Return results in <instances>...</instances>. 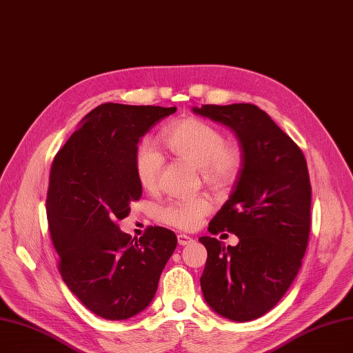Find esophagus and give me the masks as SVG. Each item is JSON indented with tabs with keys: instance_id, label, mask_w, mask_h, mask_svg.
Wrapping results in <instances>:
<instances>
[{
	"instance_id": "esophagus-1",
	"label": "esophagus",
	"mask_w": 353,
	"mask_h": 353,
	"mask_svg": "<svg viewBox=\"0 0 353 353\" xmlns=\"http://www.w3.org/2000/svg\"><path fill=\"white\" fill-rule=\"evenodd\" d=\"M177 242H179V245H181V247H185V245H189L193 242V238L180 234V235H177Z\"/></svg>"
}]
</instances>
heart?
Here are the masks:
<instances>
[{
	"instance_id": "obj_1",
	"label": "heart",
	"mask_w": 353,
	"mask_h": 353,
	"mask_svg": "<svg viewBox=\"0 0 353 353\" xmlns=\"http://www.w3.org/2000/svg\"><path fill=\"white\" fill-rule=\"evenodd\" d=\"M163 141L173 154L199 168L202 180L213 190H226L239 177L245 163L242 145L235 140H225L223 132L197 118H186L168 125L163 131ZM164 159L150 141H143L135 151V174L140 186L154 190L159 185ZM212 210L206 196L174 199L157 209L161 222L190 231L201 225Z\"/></svg>"
}]
</instances>
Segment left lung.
Here are the masks:
<instances>
[{
	"label": "left lung",
	"instance_id": "obj_1",
	"mask_svg": "<svg viewBox=\"0 0 353 353\" xmlns=\"http://www.w3.org/2000/svg\"><path fill=\"white\" fill-rule=\"evenodd\" d=\"M194 114L231 128L245 152L231 196L208 231L239 238L231 247L199 238L208 251L201 287L206 303L234 321L270 312L294 281L310 234L312 186L303 151L252 103L202 105Z\"/></svg>",
	"mask_w": 353,
	"mask_h": 353
}]
</instances>
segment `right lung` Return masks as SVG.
I'll list each match as a JSON object with an SVG mask.
<instances>
[{
    "instance_id": "right-lung-1",
    "label": "right lung",
    "mask_w": 353,
    "mask_h": 353,
    "mask_svg": "<svg viewBox=\"0 0 353 353\" xmlns=\"http://www.w3.org/2000/svg\"><path fill=\"white\" fill-rule=\"evenodd\" d=\"M176 106L102 103L90 111L57 151L46 199L59 271L85 307L108 320H125L154 297L173 231L150 226L131 238L118 226L143 188L135 174L141 137Z\"/></svg>"
}]
</instances>
